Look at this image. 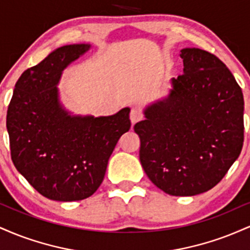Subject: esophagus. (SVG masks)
Instances as JSON below:
<instances>
[{
    "label": "esophagus",
    "instance_id": "1",
    "mask_svg": "<svg viewBox=\"0 0 250 250\" xmlns=\"http://www.w3.org/2000/svg\"><path fill=\"white\" fill-rule=\"evenodd\" d=\"M141 119H142L141 111H140L137 108H131V110H130V121H131V123L134 125V123L139 122Z\"/></svg>",
    "mask_w": 250,
    "mask_h": 250
}]
</instances>
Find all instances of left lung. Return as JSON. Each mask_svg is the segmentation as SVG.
<instances>
[{"instance_id": "left-lung-1", "label": "left lung", "mask_w": 250, "mask_h": 250, "mask_svg": "<svg viewBox=\"0 0 250 250\" xmlns=\"http://www.w3.org/2000/svg\"><path fill=\"white\" fill-rule=\"evenodd\" d=\"M183 74L167 96L148 104L134 125L149 180L169 195L209 190L236 161L243 145V94L221 60L183 48Z\"/></svg>"}]
</instances>
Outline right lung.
I'll list each match as a JSON object with an SVG mask.
<instances>
[{
    "label": "right lung",
    "instance_id": "obj_1",
    "mask_svg": "<svg viewBox=\"0 0 250 250\" xmlns=\"http://www.w3.org/2000/svg\"><path fill=\"white\" fill-rule=\"evenodd\" d=\"M63 45L23 71L8 107L7 130L17 171L43 196L70 202L91 196L117 141L130 129V109L110 116L74 115L57 88L62 73L90 49Z\"/></svg>",
    "mask_w": 250,
    "mask_h": 250
}]
</instances>
